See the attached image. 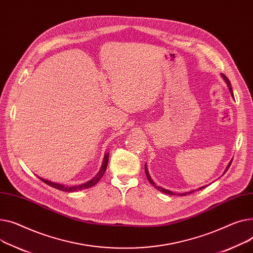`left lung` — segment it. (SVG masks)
I'll use <instances>...</instances> for the list:
<instances>
[{"label": "left lung", "instance_id": "obj_1", "mask_svg": "<svg viewBox=\"0 0 253 253\" xmlns=\"http://www.w3.org/2000/svg\"><path fill=\"white\" fill-rule=\"evenodd\" d=\"M222 75V77L224 78V80H225V82L227 83V85H228V88H229V90H230V92H231V95L234 97V94H233V90H232V86H231V83H230V80L222 73L221 74ZM231 164H232V160H231V162L229 163V165H228V167L226 168V170H225V172H224V174L228 171V169L230 168V166H231ZM144 170H145V174H146V177H147V180L149 181V183L153 185V186H155V188L156 189H158V190H160L161 192H164V193H167V194H170V195H175L176 193H174V192H172V191H170V190H168V189H165V188H163V187H161V186H158V185L153 181V179L150 178V176H149V173H148V170H147V167H146V164H145V168H144ZM205 187H207V185H205V186H201V187H199L198 189L200 190V189H203V188H205ZM195 190H191V191H188V192H184V193H178L177 195H183V196H185V195H187V194H190V193H193Z\"/></svg>", "mask_w": 253, "mask_h": 253}]
</instances>
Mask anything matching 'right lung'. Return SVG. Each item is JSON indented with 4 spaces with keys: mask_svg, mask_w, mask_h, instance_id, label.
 Instances as JSON below:
<instances>
[{
    "mask_svg": "<svg viewBox=\"0 0 253 253\" xmlns=\"http://www.w3.org/2000/svg\"><path fill=\"white\" fill-rule=\"evenodd\" d=\"M109 156H110L109 153L105 154V157H104V160H103V164H102V167H100L98 173L92 179H90L89 181H87L85 183H82V184H79V185H73V186H67V185H65V184H59V183L52 182V181L43 179V178H41V177H39V178L41 180H42L44 183H46L47 185H49V186H52V187H54L56 189H59V190H62V191H66V192H74V191H78V190L87 189V188H90V187L94 186V185L100 179H102V177L104 176V174H105V172L107 170V167H108Z\"/></svg>",
    "mask_w": 253,
    "mask_h": 253,
    "instance_id": "1",
    "label": "right lung"
}]
</instances>
